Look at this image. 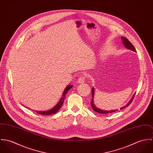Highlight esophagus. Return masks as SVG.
<instances>
[{
    "instance_id": "1",
    "label": "esophagus",
    "mask_w": 153,
    "mask_h": 153,
    "mask_svg": "<svg viewBox=\"0 0 153 153\" xmlns=\"http://www.w3.org/2000/svg\"><path fill=\"white\" fill-rule=\"evenodd\" d=\"M85 78L84 76H80V77L78 78V82L79 84H83V83L84 82V81H85Z\"/></svg>"
}]
</instances>
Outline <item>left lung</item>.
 Wrapping results in <instances>:
<instances>
[{
    "instance_id": "left-lung-1",
    "label": "left lung",
    "mask_w": 153,
    "mask_h": 153,
    "mask_svg": "<svg viewBox=\"0 0 153 153\" xmlns=\"http://www.w3.org/2000/svg\"><path fill=\"white\" fill-rule=\"evenodd\" d=\"M121 39H122V41H123V44H124V46H125L127 49H130L131 51H134V52H137L136 50H135V48L134 47V46L132 45L131 42H130L126 38H125V37H124V36H121ZM94 91H95V90H94V88H92V101H91V106H92V108H93V109H94L95 111H96V112H98V113H100V114H106L112 113V112H115V111H117L118 110V109H114V110H111V111H106V110H103V109H100V108H97V107H95V105H94V101H93V97H94ZM134 96H135V94H134L133 97L131 98V100L130 101V102H129L126 105H125L124 107H121V108H120V109H124V108L127 107L131 104L132 101L133 99H134Z\"/></svg>"
}]
</instances>
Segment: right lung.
<instances>
[{"label":"right lung","mask_w":153,"mask_h":153,"mask_svg":"<svg viewBox=\"0 0 153 153\" xmlns=\"http://www.w3.org/2000/svg\"><path fill=\"white\" fill-rule=\"evenodd\" d=\"M73 87L72 85H69L67 86V87L66 88L62 94V97L60 99L59 102L56 104V105L53 107L52 109H49V110H48V111H36V112L39 114H41V115H52V114H55L56 112H57L60 108H61V107L63 105V103H64V100H65V95L66 94V93L68 92V91L71 88Z\"/></svg>","instance_id":"obj_1"}]
</instances>
